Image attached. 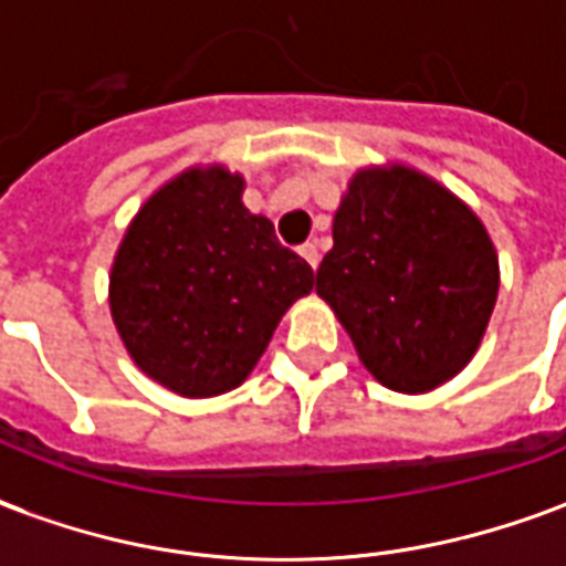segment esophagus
I'll use <instances>...</instances> for the list:
<instances>
[{"instance_id":"1","label":"esophagus","mask_w":566,"mask_h":566,"mask_svg":"<svg viewBox=\"0 0 566 566\" xmlns=\"http://www.w3.org/2000/svg\"><path fill=\"white\" fill-rule=\"evenodd\" d=\"M300 254L308 261L312 270H317V264H321V249H317V243H312V240H308V243H302Z\"/></svg>"}]
</instances>
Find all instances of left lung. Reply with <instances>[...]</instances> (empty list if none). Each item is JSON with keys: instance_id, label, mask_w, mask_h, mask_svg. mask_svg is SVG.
I'll return each mask as SVG.
<instances>
[{"instance_id": "obj_1", "label": "left lung", "mask_w": 566, "mask_h": 566, "mask_svg": "<svg viewBox=\"0 0 566 566\" xmlns=\"http://www.w3.org/2000/svg\"><path fill=\"white\" fill-rule=\"evenodd\" d=\"M317 270V293L382 386L421 395L465 368L499 296L481 219L412 168L350 180Z\"/></svg>"}]
</instances>
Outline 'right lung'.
I'll use <instances>...</instances> for the list:
<instances>
[{
  "mask_svg": "<svg viewBox=\"0 0 566 566\" xmlns=\"http://www.w3.org/2000/svg\"><path fill=\"white\" fill-rule=\"evenodd\" d=\"M243 178L189 168L148 198L109 279L112 321L150 379L184 398L249 377L314 270L240 201Z\"/></svg>",
  "mask_w": 566,
  "mask_h": 566,
  "instance_id": "1",
  "label": "right lung"
}]
</instances>
